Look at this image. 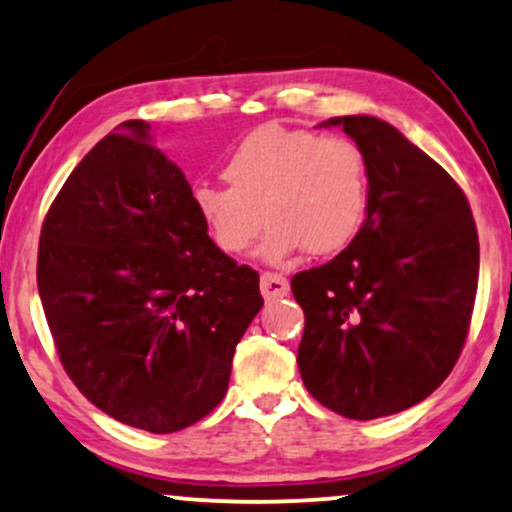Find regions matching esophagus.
Instances as JSON below:
<instances>
[{
    "label": "esophagus",
    "mask_w": 512,
    "mask_h": 512,
    "mask_svg": "<svg viewBox=\"0 0 512 512\" xmlns=\"http://www.w3.org/2000/svg\"><path fill=\"white\" fill-rule=\"evenodd\" d=\"M260 290L267 299H278V297L288 295L290 283L285 281L283 276L269 274V271H267V274H262V278H260Z\"/></svg>",
    "instance_id": "34e87169"
}]
</instances>
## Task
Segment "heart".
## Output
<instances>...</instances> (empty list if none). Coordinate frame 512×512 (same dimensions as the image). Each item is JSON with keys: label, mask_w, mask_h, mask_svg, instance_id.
Segmentation results:
<instances>
[{"label": "heart", "mask_w": 512, "mask_h": 512, "mask_svg": "<svg viewBox=\"0 0 512 512\" xmlns=\"http://www.w3.org/2000/svg\"><path fill=\"white\" fill-rule=\"evenodd\" d=\"M229 187L199 185L192 208L224 255H243L269 224L262 257L283 264L306 250L349 248L370 206V170L356 142L269 124L245 135L222 168Z\"/></svg>", "instance_id": "obj_1"}]
</instances>
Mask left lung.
I'll return each instance as SVG.
<instances>
[{
  "label": "left lung",
  "instance_id": "1",
  "mask_svg": "<svg viewBox=\"0 0 512 512\" xmlns=\"http://www.w3.org/2000/svg\"><path fill=\"white\" fill-rule=\"evenodd\" d=\"M323 126H342L363 149L370 206L349 248L292 276L304 309L297 365L327 410L379 419L428 398L459 360L478 292V229L461 187L398 128L367 114Z\"/></svg>",
  "mask_w": 512,
  "mask_h": 512
}]
</instances>
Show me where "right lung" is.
<instances>
[{"instance_id":"obj_1","label":"right lung","mask_w":512,"mask_h":512,"mask_svg":"<svg viewBox=\"0 0 512 512\" xmlns=\"http://www.w3.org/2000/svg\"><path fill=\"white\" fill-rule=\"evenodd\" d=\"M39 297L60 363L109 417L175 433L220 405L260 274L215 248L185 173L124 121L46 213Z\"/></svg>"}]
</instances>
